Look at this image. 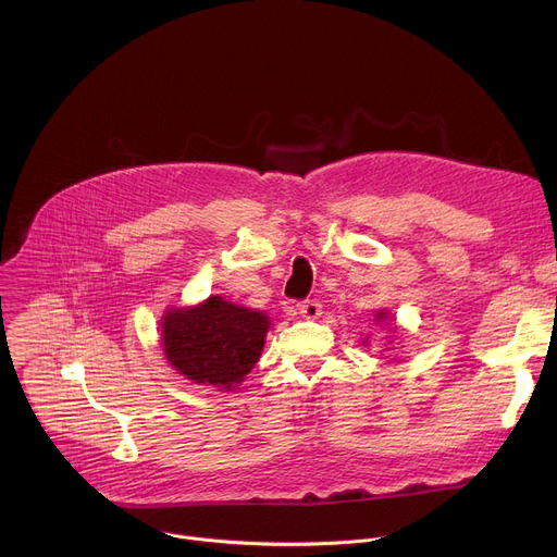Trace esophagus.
I'll use <instances>...</instances> for the list:
<instances>
[{
  "label": "esophagus",
  "instance_id": "obj_1",
  "mask_svg": "<svg viewBox=\"0 0 557 557\" xmlns=\"http://www.w3.org/2000/svg\"><path fill=\"white\" fill-rule=\"evenodd\" d=\"M297 310L301 317H306V320H317V317L322 314V304L317 299H306L297 304Z\"/></svg>",
  "mask_w": 557,
  "mask_h": 557
}]
</instances>
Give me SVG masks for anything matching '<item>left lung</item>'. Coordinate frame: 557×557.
Here are the masks:
<instances>
[{
	"instance_id": "1",
	"label": "left lung",
	"mask_w": 557,
	"mask_h": 557,
	"mask_svg": "<svg viewBox=\"0 0 557 557\" xmlns=\"http://www.w3.org/2000/svg\"><path fill=\"white\" fill-rule=\"evenodd\" d=\"M374 317H376V322H381V320H385V317H387V312H383V310H379V312H376V314H374Z\"/></svg>"
}]
</instances>
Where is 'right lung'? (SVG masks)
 Segmentation results:
<instances>
[{"label": "right lung", "mask_w": 557, "mask_h": 557, "mask_svg": "<svg viewBox=\"0 0 557 557\" xmlns=\"http://www.w3.org/2000/svg\"><path fill=\"white\" fill-rule=\"evenodd\" d=\"M161 326L165 357L181 374L233 389L258 363L271 322L262 310L211 295L198 306L172 308Z\"/></svg>", "instance_id": "obj_1"}]
</instances>
